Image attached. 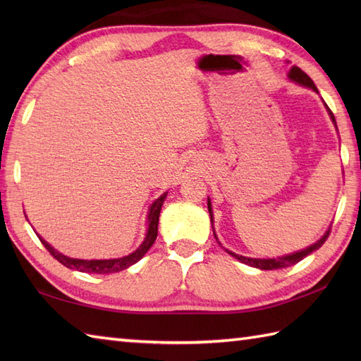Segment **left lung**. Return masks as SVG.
Segmentation results:
<instances>
[{"mask_svg": "<svg viewBox=\"0 0 361 361\" xmlns=\"http://www.w3.org/2000/svg\"><path fill=\"white\" fill-rule=\"evenodd\" d=\"M288 79H290V80H293V82H296V83H299V85H302V87L312 88L313 91H317V93H318V88L315 87V83H313V80L309 78L307 74H305V73L301 70V68H298V66H293V68H291L290 73H288ZM327 110H329V106H327ZM329 114H331V119L334 121V124L336 126L334 113H332L331 110H329ZM208 211H209L211 221H212V209H211V202H209V200H208ZM212 229H214V228H212ZM329 234H331V229H327V231L324 233V235L321 237V239H319L318 242H315L313 245H310V247H307L305 250L296 251V252H293V255L282 256V257H276V259H252V257L239 256V255H235V252L229 251V250H226V251H228V255H231V256H233V257H235L237 260H240V262L247 264V265H250V267L260 268V270H278V268H286V267H290V265H295V264H298L299 260H302L304 257H307V256L310 255V252L317 251L318 248L323 247V243L327 240ZM214 235H216V233H214ZM216 239H217V237H216Z\"/></svg>", "mask_w": 361, "mask_h": 361, "instance_id": "8db88e82", "label": "left lung"}]
</instances>
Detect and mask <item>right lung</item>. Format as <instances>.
Wrapping results in <instances>:
<instances>
[{
	"label": "right lung",
	"instance_id": "right-lung-1",
	"mask_svg": "<svg viewBox=\"0 0 361 361\" xmlns=\"http://www.w3.org/2000/svg\"><path fill=\"white\" fill-rule=\"evenodd\" d=\"M167 197V192L161 195L159 198H157L153 204L150 206L149 209V228H147V234H145L144 242L140 245V248L135 250L133 252H130L128 256L119 257V259H104V260H83V259H73L68 257L62 252H59L57 250H54L51 245L43 240L40 235L38 239L44 245V248L51 252L52 257H56L60 264H63L68 268H73V270L78 271H83V273H96V274H109V273H118L126 270L130 265L136 264L145 252L149 251V248L153 245V242L157 240L158 235V220H159V212H161V206H163L164 200Z\"/></svg>",
	"mask_w": 361,
	"mask_h": 361
}]
</instances>
